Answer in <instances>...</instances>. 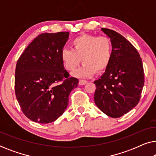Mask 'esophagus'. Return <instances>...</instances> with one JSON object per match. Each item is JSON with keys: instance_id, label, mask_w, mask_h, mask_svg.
<instances>
[{"instance_id": "34e87169", "label": "esophagus", "mask_w": 156, "mask_h": 156, "mask_svg": "<svg viewBox=\"0 0 156 156\" xmlns=\"http://www.w3.org/2000/svg\"><path fill=\"white\" fill-rule=\"evenodd\" d=\"M87 83V81H86V80H80V81H79V84L80 85H84V84H86Z\"/></svg>"}]
</instances>
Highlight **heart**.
Masks as SVG:
<instances>
[{"instance_id":"1","label":"heart","mask_w":156,"mask_h":156,"mask_svg":"<svg viewBox=\"0 0 156 156\" xmlns=\"http://www.w3.org/2000/svg\"><path fill=\"white\" fill-rule=\"evenodd\" d=\"M71 49L64 48L60 58L64 67L73 72L80 66L81 59L83 67L74 73L78 77H89L96 72L107 69L113 57V45L109 38L84 34L72 40Z\"/></svg>"}]
</instances>
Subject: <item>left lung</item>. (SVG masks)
<instances>
[{"label":"left lung","mask_w":156,"mask_h":156,"mask_svg":"<svg viewBox=\"0 0 156 156\" xmlns=\"http://www.w3.org/2000/svg\"><path fill=\"white\" fill-rule=\"evenodd\" d=\"M101 30L110 38L113 57L101 78L94 81V102L112 118L122 116L139 102L144 85V72L139 53L131 42L116 31Z\"/></svg>","instance_id":"left-lung-1"}]
</instances>
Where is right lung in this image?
Segmentation results:
<instances>
[{
	"instance_id": "add662e5",
	"label": "right lung",
	"mask_w": 156,
	"mask_h": 156,
	"mask_svg": "<svg viewBox=\"0 0 156 156\" xmlns=\"http://www.w3.org/2000/svg\"><path fill=\"white\" fill-rule=\"evenodd\" d=\"M69 34H40L17 62V100L23 114L35 122L49 123L57 120L67 107L70 92L78 86L79 80L69 77L60 58Z\"/></svg>"
}]
</instances>
